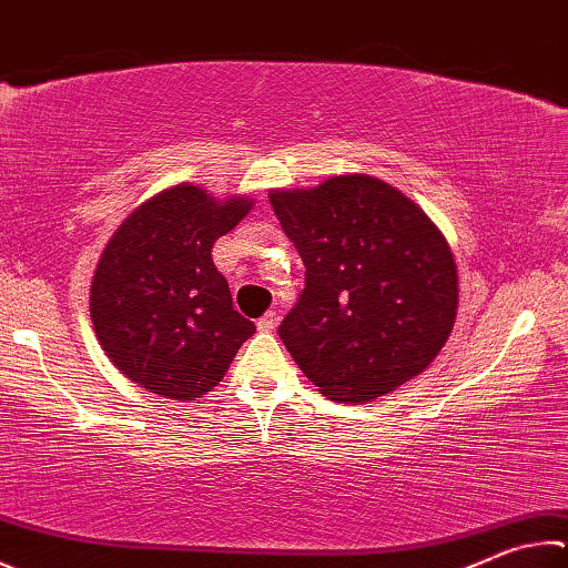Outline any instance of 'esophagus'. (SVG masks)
<instances>
[{
  "label": "esophagus",
  "mask_w": 568,
  "mask_h": 568,
  "mask_svg": "<svg viewBox=\"0 0 568 568\" xmlns=\"http://www.w3.org/2000/svg\"><path fill=\"white\" fill-rule=\"evenodd\" d=\"M275 325H277V313H273V311L257 320V329H261V333H273Z\"/></svg>",
  "instance_id": "obj_1"
}]
</instances>
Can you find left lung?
I'll list each match as a JSON object with an SVG mask.
<instances>
[{
  "label": "left lung",
  "instance_id": "left-lung-1",
  "mask_svg": "<svg viewBox=\"0 0 568 568\" xmlns=\"http://www.w3.org/2000/svg\"><path fill=\"white\" fill-rule=\"evenodd\" d=\"M271 205L305 265L277 327L327 399L369 402L419 375L457 317V265L417 203L373 176L273 191Z\"/></svg>",
  "mask_w": 568,
  "mask_h": 568
}]
</instances>
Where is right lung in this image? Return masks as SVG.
Here are the masks:
<instances>
[{
    "label": "right lung",
    "mask_w": 568,
    "mask_h": 568,
    "mask_svg": "<svg viewBox=\"0 0 568 568\" xmlns=\"http://www.w3.org/2000/svg\"><path fill=\"white\" fill-rule=\"evenodd\" d=\"M251 205L219 203L181 183L139 205L111 235L91 281V320L131 383L161 397H201L255 333L253 320L233 307L211 255Z\"/></svg>",
    "instance_id": "right-lung-1"
}]
</instances>
